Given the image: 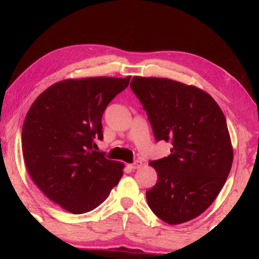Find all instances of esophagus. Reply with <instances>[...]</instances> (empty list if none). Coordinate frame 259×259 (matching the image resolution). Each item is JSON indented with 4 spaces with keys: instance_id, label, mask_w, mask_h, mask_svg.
Returning <instances> with one entry per match:
<instances>
[{
    "instance_id": "esophagus-1",
    "label": "esophagus",
    "mask_w": 259,
    "mask_h": 259,
    "mask_svg": "<svg viewBox=\"0 0 259 259\" xmlns=\"http://www.w3.org/2000/svg\"><path fill=\"white\" fill-rule=\"evenodd\" d=\"M141 166H142V162H141L140 160H135L133 163L128 164V167H129L130 169H138V168H140Z\"/></svg>"
}]
</instances>
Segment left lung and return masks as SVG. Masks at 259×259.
<instances>
[{
  "instance_id": "1",
  "label": "left lung",
  "mask_w": 259,
  "mask_h": 259,
  "mask_svg": "<svg viewBox=\"0 0 259 259\" xmlns=\"http://www.w3.org/2000/svg\"><path fill=\"white\" fill-rule=\"evenodd\" d=\"M130 87L156 141L172 145L168 157L149 162L158 180L146 192L148 206L167 224L189 222L216 199L232 168L226 118L217 102L196 87L142 76H134Z\"/></svg>"
}]
</instances>
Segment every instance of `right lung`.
I'll return each mask as SVG.
<instances>
[{
	"mask_svg": "<svg viewBox=\"0 0 259 259\" xmlns=\"http://www.w3.org/2000/svg\"><path fill=\"white\" fill-rule=\"evenodd\" d=\"M130 78L58 82L36 98L26 114L22 151L27 171L43 194L65 210H93L122 177L124 164L95 150V140L103 139L102 114Z\"/></svg>",
	"mask_w": 259,
	"mask_h": 259,
	"instance_id": "right-lung-1",
	"label": "right lung"
}]
</instances>
